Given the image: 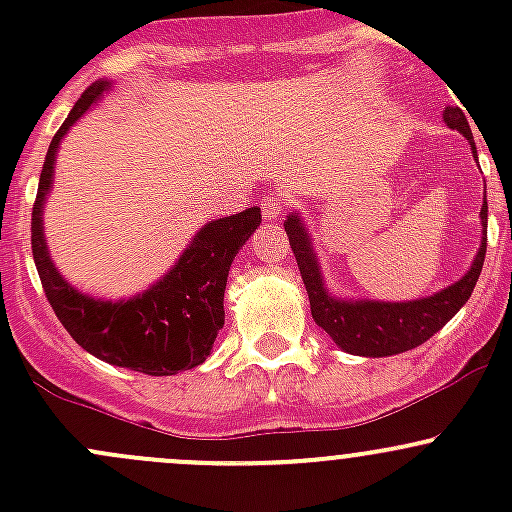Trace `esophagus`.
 Returning a JSON list of instances; mask_svg holds the SVG:
<instances>
[{
  "mask_svg": "<svg viewBox=\"0 0 512 512\" xmlns=\"http://www.w3.org/2000/svg\"><path fill=\"white\" fill-rule=\"evenodd\" d=\"M282 210H285V205H282L280 198H267L265 203H262V218H265L267 223H272V220L280 218Z\"/></svg>",
  "mask_w": 512,
  "mask_h": 512,
  "instance_id": "34e87169",
  "label": "esophagus"
}]
</instances>
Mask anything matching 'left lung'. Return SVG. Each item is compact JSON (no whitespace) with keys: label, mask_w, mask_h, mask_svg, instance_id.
I'll use <instances>...</instances> for the list:
<instances>
[{"label":"left lung","mask_w":512,"mask_h":512,"mask_svg":"<svg viewBox=\"0 0 512 512\" xmlns=\"http://www.w3.org/2000/svg\"><path fill=\"white\" fill-rule=\"evenodd\" d=\"M443 123L453 131L463 133L471 143L473 158H476V143H473L471 126L466 121V113L456 106H448L443 111ZM480 225L483 237L480 247L471 262V270L453 282L451 287H443L441 292L431 297L409 299V302H379V299H344L334 297L324 282L322 265L317 260V252L312 247V235L304 227L302 215L297 210L287 215L285 232L297 257L299 275L309 294V307L312 317L329 337L334 339L342 352L356 356H394L401 352L416 349L441 327H446L458 309L468 302L473 287H476L480 270L485 260V230H488V203L483 195V208H480Z\"/></svg>","instance_id":"1"}]
</instances>
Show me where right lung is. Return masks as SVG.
I'll return each mask as SVG.
<instances>
[{
    "mask_svg": "<svg viewBox=\"0 0 512 512\" xmlns=\"http://www.w3.org/2000/svg\"><path fill=\"white\" fill-rule=\"evenodd\" d=\"M108 89L111 81L89 86L51 138L32 210L34 265L51 309L79 347L106 364L148 376H170L195 369L208 359L225 324L227 272L242 245L260 227L262 215L260 208H247L205 223L158 282L128 299H98L69 285L46 247L44 203L54 185L61 141Z\"/></svg>",
    "mask_w": 512,
    "mask_h": 512,
    "instance_id": "add662e5",
    "label": "right lung"
}]
</instances>
